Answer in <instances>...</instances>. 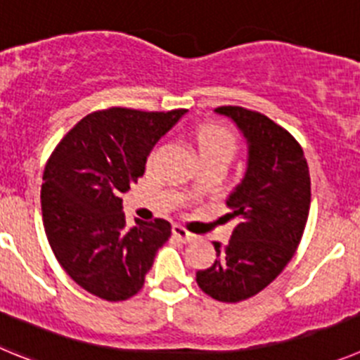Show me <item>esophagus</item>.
<instances>
[{"label":"esophagus","instance_id":"obj_1","mask_svg":"<svg viewBox=\"0 0 360 360\" xmlns=\"http://www.w3.org/2000/svg\"><path fill=\"white\" fill-rule=\"evenodd\" d=\"M172 233H174V236H176L177 240L183 242V244H190V242L195 240V235H192L190 231H186V229H184L183 226H179V224L174 226Z\"/></svg>","mask_w":360,"mask_h":360}]
</instances>
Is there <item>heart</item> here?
<instances>
[{"instance_id":"1","label":"heart","mask_w":360,"mask_h":360,"mask_svg":"<svg viewBox=\"0 0 360 360\" xmlns=\"http://www.w3.org/2000/svg\"><path fill=\"white\" fill-rule=\"evenodd\" d=\"M197 152L200 156H213V154H220V156L233 158L236 150V141L229 131L217 125H204L197 131L195 134ZM154 158V152L150 154V161Z\"/></svg>"}]
</instances>
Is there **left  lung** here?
Instances as JSON below:
<instances>
[{"label":"left lung","instance_id":"8db88e82","mask_svg":"<svg viewBox=\"0 0 360 360\" xmlns=\"http://www.w3.org/2000/svg\"><path fill=\"white\" fill-rule=\"evenodd\" d=\"M215 112L240 131L248 161L226 199L236 217L231 238L213 242L217 260L195 280L213 300L236 303L265 289L296 252L309 219L310 176L300 143L273 120L235 105Z\"/></svg>","mask_w":360,"mask_h":360}]
</instances>
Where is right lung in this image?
Here are the masks:
<instances>
[{"mask_svg": "<svg viewBox=\"0 0 360 360\" xmlns=\"http://www.w3.org/2000/svg\"><path fill=\"white\" fill-rule=\"evenodd\" d=\"M184 112L96 111L48 160L41 188L44 231L64 271L87 292L124 301L143 287L170 224L136 219L127 226L120 195L143 176L154 145Z\"/></svg>", "mask_w": 360, "mask_h": 360, "instance_id": "right-lung-1", "label": "right lung"}]
</instances>
